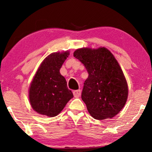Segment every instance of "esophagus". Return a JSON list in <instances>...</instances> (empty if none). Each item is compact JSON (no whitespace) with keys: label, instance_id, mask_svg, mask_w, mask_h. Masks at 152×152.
<instances>
[{"label":"esophagus","instance_id":"1","mask_svg":"<svg viewBox=\"0 0 152 152\" xmlns=\"http://www.w3.org/2000/svg\"><path fill=\"white\" fill-rule=\"evenodd\" d=\"M73 95L75 97H79L81 95V90H76V91H73Z\"/></svg>","mask_w":152,"mask_h":152}]
</instances>
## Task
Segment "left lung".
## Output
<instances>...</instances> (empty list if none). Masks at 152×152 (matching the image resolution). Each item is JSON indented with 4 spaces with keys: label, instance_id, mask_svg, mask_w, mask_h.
Segmentation results:
<instances>
[{
    "label": "left lung",
    "instance_id": "left-lung-1",
    "mask_svg": "<svg viewBox=\"0 0 152 152\" xmlns=\"http://www.w3.org/2000/svg\"><path fill=\"white\" fill-rule=\"evenodd\" d=\"M73 55L88 73L82 99L90 115L96 120L113 118L125 105L129 93L126 78L115 57L104 47L79 48Z\"/></svg>",
    "mask_w": 152,
    "mask_h": 152
}]
</instances>
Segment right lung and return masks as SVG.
<instances>
[{"mask_svg":"<svg viewBox=\"0 0 152 152\" xmlns=\"http://www.w3.org/2000/svg\"><path fill=\"white\" fill-rule=\"evenodd\" d=\"M67 50L53 53L41 62L29 88V100L34 111L41 115L55 117L73 97L65 77L59 70L69 56Z\"/></svg>","mask_w":152,"mask_h":152,"instance_id":"1","label":"right lung"}]
</instances>
